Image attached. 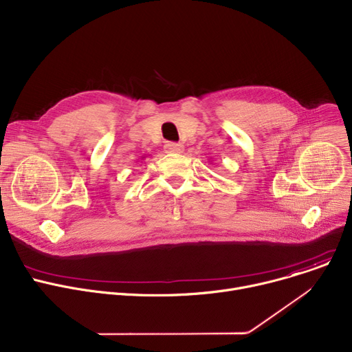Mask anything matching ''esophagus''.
<instances>
[{"label": "esophagus", "instance_id": "esophagus-1", "mask_svg": "<svg viewBox=\"0 0 352 352\" xmlns=\"http://www.w3.org/2000/svg\"><path fill=\"white\" fill-rule=\"evenodd\" d=\"M164 148H166L167 153H175V154H179L184 151V146L179 143H167Z\"/></svg>", "mask_w": 352, "mask_h": 352}]
</instances>
